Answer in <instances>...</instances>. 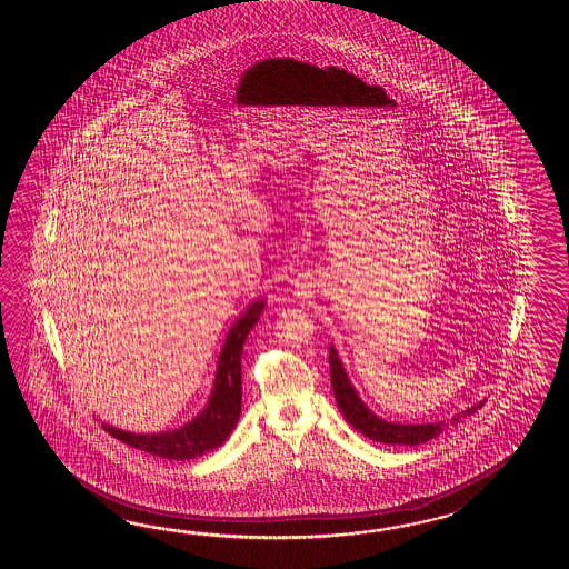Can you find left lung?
<instances>
[{"instance_id":"1","label":"left lung","mask_w":569,"mask_h":569,"mask_svg":"<svg viewBox=\"0 0 569 569\" xmlns=\"http://www.w3.org/2000/svg\"><path fill=\"white\" fill-rule=\"evenodd\" d=\"M329 375H331V387H333V395L338 400L339 411L356 431H360L363 437H368L372 441L390 443V446H419V443H425V441L439 436L448 427L446 421L409 425L390 423L387 419H380L363 405V400L351 385L350 376L346 372L343 363L339 360L338 350L333 346H329ZM483 402L486 400H480L473 407H468L466 411L458 412L456 417H451L449 423H460L461 417H468L478 409H482Z\"/></svg>"}]
</instances>
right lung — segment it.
Here are the masks:
<instances>
[{"mask_svg":"<svg viewBox=\"0 0 569 569\" xmlns=\"http://www.w3.org/2000/svg\"><path fill=\"white\" fill-rule=\"evenodd\" d=\"M264 311V301L250 302L230 327L219 353L218 370L206 409L179 429L160 433H132L113 425L101 423L109 436L146 453L164 460H193L219 448L240 419L242 412V351L250 329Z\"/></svg>","mask_w":569,"mask_h":569,"instance_id":"1","label":"right lung"}]
</instances>
